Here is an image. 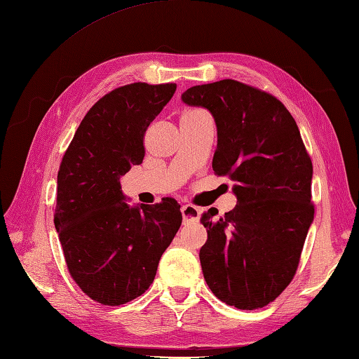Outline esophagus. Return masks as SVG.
Segmentation results:
<instances>
[{
    "mask_svg": "<svg viewBox=\"0 0 359 359\" xmlns=\"http://www.w3.org/2000/svg\"><path fill=\"white\" fill-rule=\"evenodd\" d=\"M182 217H184V222H197L201 217V208L194 207L191 203H187L182 207Z\"/></svg>",
    "mask_w": 359,
    "mask_h": 359,
    "instance_id": "obj_1",
    "label": "esophagus"
}]
</instances>
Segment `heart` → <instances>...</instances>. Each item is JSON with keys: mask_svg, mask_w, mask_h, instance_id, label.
Listing matches in <instances>:
<instances>
[{"mask_svg": "<svg viewBox=\"0 0 359 359\" xmlns=\"http://www.w3.org/2000/svg\"><path fill=\"white\" fill-rule=\"evenodd\" d=\"M187 112H191V111H187Z\"/></svg>", "mask_w": 359, "mask_h": 359, "instance_id": "1", "label": "heart"}]
</instances>
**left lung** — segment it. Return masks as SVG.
<instances>
[{
  "instance_id": "1",
  "label": "left lung",
  "mask_w": 359,
  "mask_h": 359,
  "mask_svg": "<svg viewBox=\"0 0 359 359\" xmlns=\"http://www.w3.org/2000/svg\"><path fill=\"white\" fill-rule=\"evenodd\" d=\"M217 126L212 170L236 182V207L203 212V278L217 299L241 310L269 306L294 278L315 215L313 165L292 114L276 97L236 80L187 89Z\"/></svg>"
}]
</instances>
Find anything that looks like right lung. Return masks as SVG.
<instances>
[{
	"instance_id": "right-lung-1",
	"label": "right lung",
	"mask_w": 359,
	"mask_h": 359,
	"mask_svg": "<svg viewBox=\"0 0 359 359\" xmlns=\"http://www.w3.org/2000/svg\"><path fill=\"white\" fill-rule=\"evenodd\" d=\"M175 88L139 81L103 95L60 163L53 224L67 271L103 306H121L149 288L182 225L172 197L129 208L120 187V175L142 163L144 133Z\"/></svg>"
}]
</instances>
